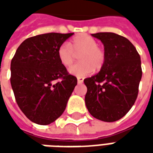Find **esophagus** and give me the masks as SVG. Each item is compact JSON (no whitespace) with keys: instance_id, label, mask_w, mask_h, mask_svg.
Masks as SVG:
<instances>
[{"instance_id":"1","label":"esophagus","mask_w":153,"mask_h":153,"mask_svg":"<svg viewBox=\"0 0 153 153\" xmlns=\"http://www.w3.org/2000/svg\"><path fill=\"white\" fill-rule=\"evenodd\" d=\"M77 79H78V83H82L83 82V78L82 77H79Z\"/></svg>"}]
</instances>
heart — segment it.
Here are the masks:
<instances>
[{
    "label": "heart",
    "instance_id": "1",
    "mask_svg": "<svg viewBox=\"0 0 153 153\" xmlns=\"http://www.w3.org/2000/svg\"><path fill=\"white\" fill-rule=\"evenodd\" d=\"M81 62L69 69V72L76 77L88 75L94 70H100L104 65L106 54L97 46V42L88 35L82 34L74 38L70 43H63L58 49V59L62 65L70 66L75 60V54H79Z\"/></svg>",
    "mask_w": 153,
    "mask_h": 153
}]
</instances>
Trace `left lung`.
<instances>
[{
  "mask_svg": "<svg viewBox=\"0 0 153 153\" xmlns=\"http://www.w3.org/2000/svg\"><path fill=\"white\" fill-rule=\"evenodd\" d=\"M92 36L104 45L106 60L99 73L83 80L88 88L85 104L97 120L116 121L128 113L137 99L143 74L140 56L120 35L97 33Z\"/></svg>",
  "mask_w": 153,
  "mask_h": 153,
  "instance_id": "1",
  "label": "left lung"
}]
</instances>
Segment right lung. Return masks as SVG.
Here are the masks:
<instances>
[{
    "label": "right lung",
    "instance_id": "add662e5",
    "mask_svg": "<svg viewBox=\"0 0 153 153\" xmlns=\"http://www.w3.org/2000/svg\"><path fill=\"white\" fill-rule=\"evenodd\" d=\"M73 34L50 33L27 38L11 60L10 83L16 102L38 125H49L62 115L77 85L76 77L68 73L57 55Z\"/></svg>",
    "mask_w": 153,
    "mask_h": 153
}]
</instances>
